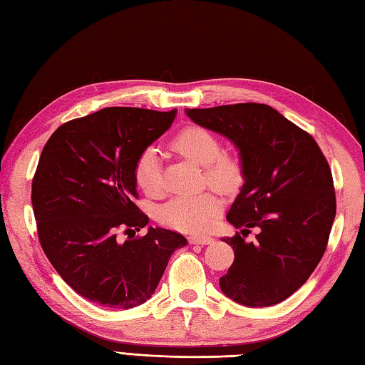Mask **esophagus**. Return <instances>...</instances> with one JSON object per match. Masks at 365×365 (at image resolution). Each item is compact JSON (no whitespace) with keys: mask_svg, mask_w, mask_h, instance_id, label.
Masks as SVG:
<instances>
[{"mask_svg":"<svg viewBox=\"0 0 365 365\" xmlns=\"http://www.w3.org/2000/svg\"><path fill=\"white\" fill-rule=\"evenodd\" d=\"M188 242L191 245H202L204 246V245H210L213 242V238L208 235H192L188 238Z\"/></svg>","mask_w":365,"mask_h":365,"instance_id":"esophagus-1","label":"esophagus"}]
</instances>
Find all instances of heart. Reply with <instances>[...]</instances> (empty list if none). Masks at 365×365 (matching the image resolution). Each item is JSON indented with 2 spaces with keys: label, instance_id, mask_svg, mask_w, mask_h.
Masks as SVG:
<instances>
[{
  "label": "heart",
  "instance_id": "heart-1",
  "mask_svg": "<svg viewBox=\"0 0 365 365\" xmlns=\"http://www.w3.org/2000/svg\"><path fill=\"white\" fill-rule=\"evenodd\" d=\"M173 145L185 158L205 168L207 182L218 190H229L240 180L242 166L237 157L221 153L220 138L202 127H187L178 133ZM136 183L145 195L160 196L166 190L160 152L147 147L139 155L135 168ZM221 212V200L212 192L175 196L160 208L158 218L163 224L180 232L199 234L215 222Z\"/></svg>",
  "mask_w": 365,
  "mask_h": 365
}]
</instances>
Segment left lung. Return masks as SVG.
<instances>
[{
	"label": "left lung",
	"mask_w": 365,
	"mask_h": 365,
	"mask_svg": "<svg viewBox=\"0 0 365 365\" xmlns=\"http://www.w3.org/2000/svg\"><path fill=\"white\" fill-rule=\"evenodd\" d=\"M188 118L237 147L243 187L226 220L242 235L222 237L235 259L220 277L221 292L238 304L268 307L289 298L322 260L336 195L328 161L315 139L262 103L185 110ZM259 229L255 242L242 238Z\"/></svg>",
	"instance_id": "1"
}]
</instances>
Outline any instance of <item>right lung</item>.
Instances as JSON below:
<instances>
[{
    "label": "right lung",
    "mask_w": 365,
    "mask_h": 365,
    "mask_svg": "<svg viewBox=\"0 0 365 365\" xmlns=\"http://www.w3.org/2000/svg\"><path fill=\"white\" fill-rule=\"evenodd\" d=\"M177 110L113 106L61 125L46 141L33 178L42 250L72 289L96 304L131 309L149 299L170 255L187 246L177 232L143 229L135 168L139 155L173 125Z\"/></svg>",
    "instance_id": "1"
}]
</instances>
